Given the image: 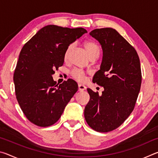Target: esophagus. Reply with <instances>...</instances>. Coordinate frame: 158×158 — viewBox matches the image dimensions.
<instances>
[{"label":"esophagus","instance_id":"34e87169","mask_svg":"<svg viewBox=\"0 0 158 158\" xmlns=\"http://www.w3.org/2000/svg\"><path fill=\"white\" fill-rule=\"evenodd\" d=\"M78 87H79V91H84V90L86 89V87H85V85H83V84H79Z\"/></svg>","mask_w":158,"mask_h":158}]
</instances>
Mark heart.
I'll list each match as a JSON object with an SVG mask.
<instances>
[{"label":"heart","instance_id":"heart-1","mask_svg":"<svg viewBox=\"0 0 158 158\" xmlns=\"http://www.w3.org/2000/svg\"><path fill=\"white\" fill-rule=\"evenodd\" d=\"M74 47V44H71L69 45L68 48H67V49L65 52V55H64V59L65 60H68L69 53H70V52H72V50H73ZM84 47L85 48V49L87 50V52L89 53L90 58L98 57V56L100 54V48L97 43H95V42H92V41H88V42H85L84 43ZM70 74L72 77L78 81H84L85 79L84 71L82 70L81 69L74 68L71 71Z\"/></svg>","mask_w":158,"mask_h":158}]
</instances>
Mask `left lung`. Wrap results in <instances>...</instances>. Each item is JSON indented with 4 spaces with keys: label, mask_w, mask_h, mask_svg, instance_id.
<instances>
[{
    "label": "left lung",
    "mask_w": 158,
    "mask_h": 158,
    "mask_svg": "<svg viewBox=\"0 0 158 158\" xmlns=\"http://www.w3.org/2000/svg\"><path fill=\"white\" fill-rule=\"evenodd\" d=\"M90 35L103 50L100 69L93 81L104 87L101 95L88 89L90 100L84 109L88 125L97 132H108L123 123L135 108L141 84L137 51L114 28H97Z\"/></svg>",
    "instance_id": "left-lung-1"
}]
</instances>
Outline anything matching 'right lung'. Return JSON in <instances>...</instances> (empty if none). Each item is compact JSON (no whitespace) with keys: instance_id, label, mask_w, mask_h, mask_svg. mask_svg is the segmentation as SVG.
Masks as SVG:
<instances>
[{"instance_id":"add662e5","label":"right lung","mask_w":158,"mask_h":158,"mask_svg":"<svg viewBox=\"0 0 158 158\" xmlns=\"http://www.w3.org/2000/svg\"><path fill=\"white\" fill-rule=\"evenodd\" d=\"M83 28L48 25L23 45L14 73L16 98L32 123L48 127L56 123L78 90L73 79L58 85L55 69L63 65L67 48L82 35Z\"/></svg>"}]
</instances>
